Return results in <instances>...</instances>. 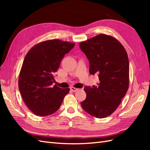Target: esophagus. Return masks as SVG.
<instances>
[{
	"label": "esophagus",
	"mask_w": 150,
	"mask_h": 150,
	"mask_svg": "<svg viewBox=\"0 0 150 150\" xmlns=\"http://www.w3.org/2000/svg\"><path fill=\"white\" fill-rule=\"evenodd\" d=\"M70 89H71L72 91H73V92H75V91H76L79 90L78 88H74V87H71Z\"/></svg>",
	"instance_id": "obj_1"
}]
</instances>
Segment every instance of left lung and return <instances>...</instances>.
Returning a JSON list of instances; mask_svg holds the SVG:
<instances>
[{
    "label": "left lung",
    "mask_w": 150,
    "mask_h": 150,
    "mask_svg": "<svg viewBox=\"0 0 150 150\" xmlns=\"http://www.w3.org/2000/svg\"><path fill=\"white\" fill-rule=\"evenodd\" d=\"M89 61L90 74H98L100 83L86 87V98L81 103L93 116L111 115L121 102L129 88V60L123 46L112 36L104 34L79 43Z\"/></svg>",
    "instance_id": "8db88e82"
}]
</instances>
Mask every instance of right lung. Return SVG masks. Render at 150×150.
<instances>
[{
  "label": "right lung",
  "instance_id": "obj_1",
  "mask_svg": "<svg viewBox=\"0 0 150 150\" xmlns=\"http://www.w3.org/2000/svg\"><path fill=\"white\" fill-rule=\"evenodd\" d=\"M74 45L59 39L47 40L35 44L27 53L18 86L24 102L34 114L40 116L53 114L69 92V88L52 84L62 59Z\"/></svg>",
  "mask_w": 150,
  "mask_h": 150
}]
</instances>
